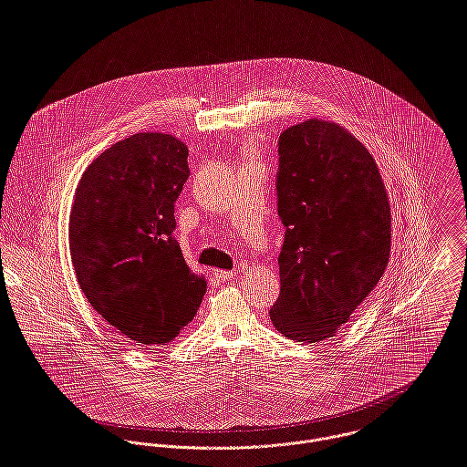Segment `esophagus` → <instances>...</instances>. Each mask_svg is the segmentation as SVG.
I'll list each match as a JSON object with an SVG mask.
<instances>
[{
	"label": "esophagus",
	"mask_w": 467,
	"mask_h": 467,
	"mask_svg": "<svg viewBox=\"0 0 467 467\" xmlns=\"http://www.w3.org/2000/svg\"><path fill=\"white\" fill-rule=\"evenodd\" d=\"M213 277L221 283H228V281H235L237 275L235 272H228V270H213Z\"/></svg>",
	"instance_id": "obj_1"
}]
</instances>
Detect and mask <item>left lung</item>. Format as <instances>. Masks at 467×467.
Masks as SVG:
<instances>
[{
    "label": "left lung",
    "instance_id": "8db88e82",
    "mask_svg": "<svg viewBox=\"0 0 467 467\" xmlns=\"http://www.w3.org/2000/svg\"><path fill=\"white\" fill-rule=\"evenodd\" d=\"M277 212L286 226L281 296L285 337L315 344L337 333L389 261L391 212L379 166L337 123L308 119L279 136Z\"/></svg>",
    "mask_w": 467,
    "mask_h": 467
}]
</instances>
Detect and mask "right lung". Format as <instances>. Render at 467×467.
I'll use <instances>...</instances> for the list:
<instances>
[{"label":"right lung","mask_w":467,"mask_h":467,"mask_svg":"<svg viewBox=\"0 0 467 467\" xmlns=\"http://www.w3.org/2000/svg\"><path fill=\"white\" fill-rule=\"evenodd\" d=\"M186 159L173 136L134 134L96 157L76 190L68 241L79 288L134 346L175 338L206 292L171 235Z\"/></svg>","instance_id":"add662e5"}]
</instances>
